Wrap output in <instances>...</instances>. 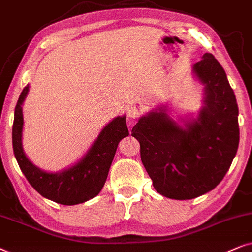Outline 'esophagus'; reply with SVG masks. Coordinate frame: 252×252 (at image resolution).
Segmentation results:
<instances>
[{
	"label": "esophagus",
	"instance_id": "34e87169",
	"mask_svg": "<svg viewBox=\"0 0 252 252\" xmlns=\"http://www.w3.org/2000/svg\"><path fill=\"white\" fill-rule=\"evenodd\" d=\"M126 114H128L129 119L137 120L142 116V110H140L139 108H137V107H135V106H131L128 108V112H126Z\"/></svg>",
	"mask_w": 252,
	"mask_h": 252
}]
</instances>
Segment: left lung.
I'll return each instance as SVG.
<instances>
[{
    "label": "left lung",
    "instance_id": "8db88e82",
    "mask_svg": "<svg viewBox=\"0 0 252 252\" xmlns=\"http://www.w3.org/2000/svg\"><path fill=\"white\" fill-rule=\"evenodd\" d=\"M193 72L205 85L197 120L182 128L160 107L143 116L131 133L154 189L172 199H192L213 190L239 147V107L223 68L206 53Z\"/></svg>",
    "mask_w": 252,
    "mask_h": 252
}]
</instances>
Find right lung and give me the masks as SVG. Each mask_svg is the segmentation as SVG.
Masks as SVG:
<instances>
[{"mask_svg":"<svg viewBox=\"0 0 252 252\" xmlns=\"http://www.w3.org/2000/svg\"><path fill=\"white\" fill-rule=\"evenodd\" d=\"M28 92L29 85L24 87L17 101L12 126L13 153L19 168L30 184L47 199L62 205H76L92 199L105 186L120 140L129 136L126 116H117L107 124L76 165L60 173H47L33 165L23 150L22 105Z\"/></svg>","mask_w":252,"mask_h":252,"instance_id":"add662e5","label":"right lung"}]
</instances>
